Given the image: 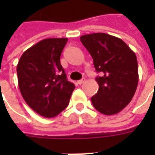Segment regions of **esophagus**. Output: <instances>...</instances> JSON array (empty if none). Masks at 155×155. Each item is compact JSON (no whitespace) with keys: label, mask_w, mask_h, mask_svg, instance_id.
<instances>
[{"label":"esophagus","mask_w":155,"mask_h":155,"mask_svg":"<svg viewBox=\"0 0 155 155\" xmlns=\"http://www.w3.org/2000/svg\"><path fill=\"white\" fill-rule=\"evenodd\" d=\"M84 81H85V80H84V79H82V80H81V81H78L77 83L79 84H82L83 83H84Z\"/></svg>","instance_id":"obj_1"}]
</instances>
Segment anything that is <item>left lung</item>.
<instances>
[{
  "mask_svg": "<svg viewBox=\"0 0 155 155\" xmlns=\"http://www.w3.org/2000/svg\"><path fill=\"white\" fill-rule=\"evenodd\" d=\"M81 41L94 61L99 91L91 98L101 114L112 115L130 104L136 91L139 71L136 55L121 39L105 33L81 36Z\"/></svg>",
  "mask_w": 155,
  "mask_h": 155,
  "instance_id": "obj_1",
  "label": "left lung"
}]
</instances>
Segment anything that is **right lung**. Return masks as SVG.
<instances>
[{
    "mask_svg": "<svg viewBox=\"0 0 155 155\" xmlns=\"http://www.w3.org/2000/svg\"><path fill=\"white\" fill-rule=\"evenodd\" d=\"M67 38H48L27 49L16 67L18 85L26 104L45 118H53L67 107L74 84L61 64Z\"/></svg>",
    "mask_w": 155,
    "mask_h": 155,
    "instance_id": "1",
    "label": "right lung"
}]
</instances>
